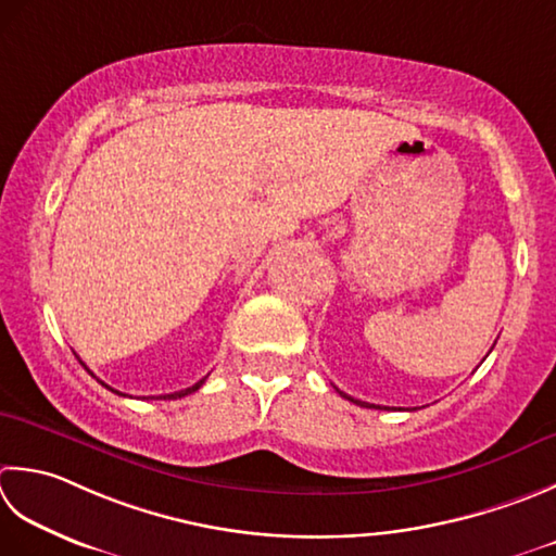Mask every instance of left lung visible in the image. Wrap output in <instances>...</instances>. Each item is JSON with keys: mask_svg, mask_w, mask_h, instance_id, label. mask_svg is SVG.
<instances>
[{"mask_svg": "<svg viewBox=\"0 0 556 556\" xmlns=\"http://www.w3.org/2000/svg\"><path fill=\"white\" fill-rule=\"evenodd\" d=\"M340 395L342 397H346V400H352V402H356V405H362V407H376V405H368V402H362V400H354V397H350V395H344L342 390H340ZM376 409H383V407H376Z\"/></svg>", "mask_w": 556, "mask_h": 556, "instance_id": "8db88e82", "label": "left lung"}]
</instances>
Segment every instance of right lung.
<instances>
[{"label": "right lung", "instance_id": "obj_1", "mask_svg": "<svg viewBox=\"0 0 556 556\" xmlns=\"http://www.w3.org/2000/svg\"><path fill=\"white\" fill-rule=\"evenodd\" d=\"M81 366H84V362H81ZM93 376V374H91ZM202 383H204V378L202 380H198V383L194 386H190V388H185V390H178V393H170V395H161L163 400H178V397H185V395H190V393H194V390H200L202 388ZM101 386H105L103 380H101ZM108 390H113L111 386H105ZM113 393H117V390H113ZM117 395H123V393H117Z\"/></svg>", "mask_w": 556, "mask_h": 556}]
</instances>
